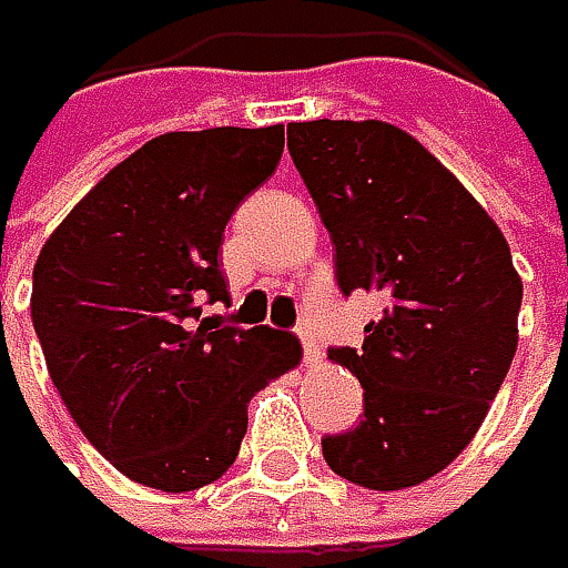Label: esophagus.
<instances>
[{
  "mask_svg": "<svg viewBox=\"0 0 568 568\" xmlns=\"http://www.w3.org/2000/svg\"><path fill=\"white\" fill-rule=\"evenodd\" d=\"M298 338H302V358H305V365H318V358H322L318 342L308 332H298Z\"/></svg>",
  "mask_w": 568,
  "mask_h": 568,
  "instance_id": "obj_1",
  "label": "esophagus"
}]
</instances>
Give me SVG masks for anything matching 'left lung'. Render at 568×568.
<instances>
[{"instance_id": "8db88e82", "label": "left lung", "mask_w": 568, "mask_h": 568, "mask_svg": "<svg viewBox=\"0 0 568 568\" xmlns=\"http://www.w3.org/2000/svg\"><path fill=\"white\" fill-rule=\"evenodd\" d=\"M288 154L335 246V283L385 292L362 348H332L365 414L322 437L368 490L440 474L477 434L513 355L523 283L500 226L427 148L385 121L288 124Z\"/></svg>"}]
</instances>
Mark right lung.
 <instances>
[{"mask_svg":"<svg viewBox=\"0 0 568 568\" xmlns=\"http://www.w3.org/2000/svg\"><path fill=\"white\" fill-rule=\"evenodd\" d=\"M283 124L148 141L61 220L32 273V325L81 434L134 484L186 494L223 477L250 397L298 365L295 335L240 328L223 230L283 158Z\"/></svg>","mask_w":568,"mask_h":568,"instance_id":"add662e5","label":"right lung"}]
</instances>
